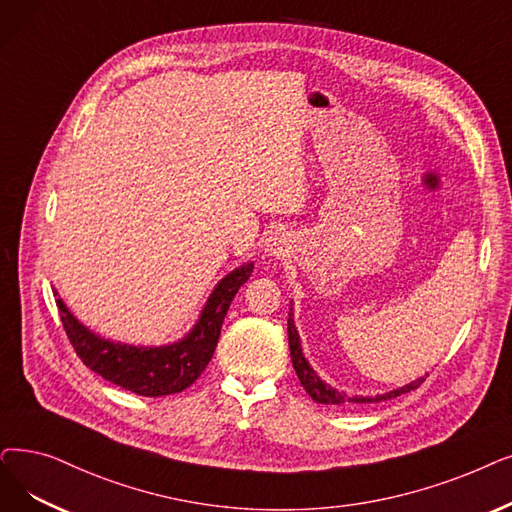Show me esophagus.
Returning a JSON list of instances; mask_svg holds the SVG:
<instances>
[{"mask_svg": "<svg viewBox=\"0 0 512 512\" xmlns=\"http://www.w3.org/2000/svg\"><path fill=\"white\" fill-rule=\"evenodd\" d=\"M291 240H288V236L284 232H274L270 234V238L265 240V253H268L270 257H284L288 255V249H291V244H288Z\"/></svg>", "mask_w": 512, "mask_h": 512, "instance_id": "obj_1", "label": "esophagus"}]
</instances>
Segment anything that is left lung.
Returning a JSON list of instances; mask_svg holds the SVG:
<instances>
[{
	"instance_id": "obj_1",
	"label": "left lung",
	"mask_w": 512,
	"mask_h": 512,
	"mask_svg": "<svg viewBox=\"0 0 512 512\" xmlns=\"http://www.w3.org/2000/svg\"><path fill=\"white\" fill-rule=\"evenodd\" d=\"M288 347H291V358H293V368L299 376V381L303 385V389L309 393V397L314 399L318 404H326V406H345V404H376V402H385V399L397 397V395H404L410 393L414 389L420 387V383L425 381V376H420V379L381 393V395H347L345 391H339L335 387H330L326 381L320 379V374L311 368V364L307 362V358L303 355V347H301V337L297 332L295 326V314H293V301H291V311H288Z\"/></svg>"
}]
</instances>
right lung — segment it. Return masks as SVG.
<instances>
[{"label": "right lung", "instance_id": "right-lung-1", "mask_svg": "<svg viewBox=\"0 0 512 512\" xmlns=\"http://www.w3.org/2000/svg\"><path fill=\"white\" fill-rule=\"evenodd\" d=\"M251 274L253 261H247L221 278L203 305L196 324L182 339L169 345H129L100 337L71 314L56 288L52 291L66 335L87 368L131 393L165 397L188 389L203 374L215 353L230 303Z\"/></svg>", "mask_w": 512, "mask_h": 512}]
</instances>
